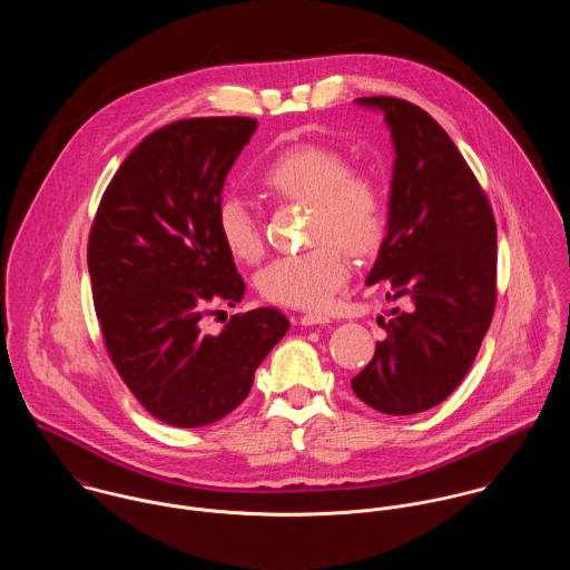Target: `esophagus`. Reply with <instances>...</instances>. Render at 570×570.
Instances as JSON below:
<instances>
[{
  "label": "esophagus",
  "mask_w": 570,
  "mask_h": 570,
  "mask_svg": "<svg viewBox=\"0 0 570 570\" xmlns=\"http://www.w3.org/2000/svg\"><path fill=\"white\" fill-rule=\"evenodd\" d=\"M325 323H330V316L321 313H308L302 316V325H325Z\"/></svg>",
  "instance_id": "1"
}]
</instances>
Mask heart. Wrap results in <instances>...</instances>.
<instances>
[{"label":"heart","instance_id":"b5f03b06","mask_svg":"<svg viewBox=\"0 0 570 570\" xmlns=\"http://www.w3.org/2000/svg\"><path fill=\"white\" fill-rule=\"evenodd\" d=\"M268 194L311 207L308 240L302 254L273 259L257 275L264 299L318 311L325 308L352 275L350 254H372L384 234V203L374 179L350 173L345 157L332 148L302 144L275 155L259 173ZM216 232L227 254L240 262L262 255V236L252 209L227 196L216 209Z\"/></svg>","mask_w":570,"mask_h":570}]
</instances>
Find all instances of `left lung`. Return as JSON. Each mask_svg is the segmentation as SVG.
I'll return each instance as SVG.
<instances>
[{"label": "left lung", "instance_id": "left-lung-1", "mask_svg": "<svg viewBox=\"0 0 570 570\" xmlns=\"http://www.w3.org/2000/svg\"><path fill=\"white\" fill-rule=\"evenodd\" d=\"M384 116L393 144L386 236L367 286L389 279L386 338L352 379L354 393L386 415L443 402L470 372L497 304V223L454 141L424 109L389 98H356Z\"/></svg>", "mask_w": 570, "mask_h": 570}]
</instances>
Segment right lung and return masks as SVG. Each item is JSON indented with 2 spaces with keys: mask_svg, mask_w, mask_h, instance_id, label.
Segmentation results:
<instances>
[{
  "mask_svg": "<svg viewBox=\"0 0 570 570\" xmlns=\"http://www.w3.org/2000/svg\"><path fill=\"white\" fill-rule=\"evenodd\" d=\"M257 122L191 118L148 135L105 191L87 264L109 356L159 422L198 429L229 415L288 332L273 308L203 330L212 304L236 306L245 282L216 232L225 179Z\"/></svg>",
  "mask_w": 570,
  "mask_h": 570,
  "instance_id": "obj_1",
  "label": "right lung"
}]
</instances>
